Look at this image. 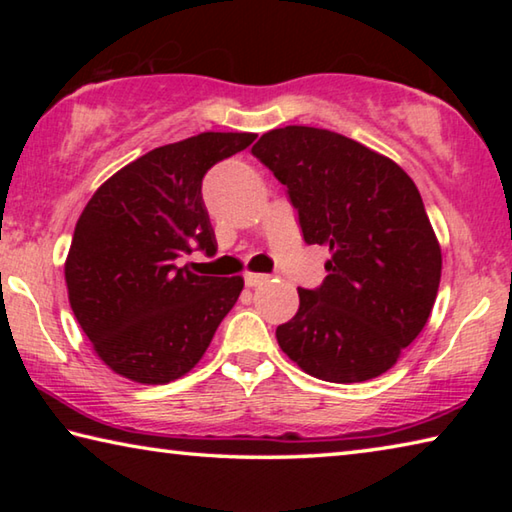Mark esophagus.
<instances>
[{"label":"esophagus","instance_id":"34e87169","mask_svg":"<svg viewBox=\"0 0 512 512\" xmlns=\"http://www.w3.org/2000/svg\"><path fill=\"white\" fill-rule=\"evenodd\" d=\"M268 282V275L264 273H246V284L248 287H259V284Z\"/></svg>","mask_w":512,"mask_h":512}]
</instances>
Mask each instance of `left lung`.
I'll return each instance as SVG.
<instances>
[{"instance_id":"1","label":"left lung","mask_w":512,"mask_h":512,"mask_svg":"<svg viewBox=\"0 0 512 512\" xmlns=\"http://www.w3.org/2000/svg\"><path fill=\"white\" fill-rule=\"evenodd\" d=\"M253 155L287 185L307 244L332 253L325 282L298 289L296 316L275 329L282 352L334 384L391 370L427 325L443 271L418 187L391 158L325 128H273Z\"/></svg>"}]
</instances>
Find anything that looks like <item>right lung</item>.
<instances>
[{
    "instance_id": "1",
    "label": "right lung",
    "mask_w": 512,
    "mask_h": 512,
    "mask_svg": "<svg viewBox=\"0 0 512 512\" xmlns=\"http://www.w3.org/2000/svg\"><path fill=\"white\" fill-rule=\"evenodd\" d=\"M255 133H201L158 146L85 205L65 259L69 305L92 350L137 384H169L210 348L244 277L196 275L180 257L216 253L203 176Z\"/></svg>"
}]
</instances>
